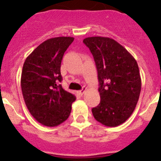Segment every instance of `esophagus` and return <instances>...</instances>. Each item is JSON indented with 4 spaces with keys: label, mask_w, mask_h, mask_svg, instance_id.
I'll return each instance as SVG.
<instances>
[{
    "label": "esophagus",
    "mask_w": 161,
    "mask_h": 161,
    "mask_svg": "<svg viewBox=\"0 0 161 161\" xmlns=\"http://www.w3.org/2000/svg\"><path fill=\"white\" fill-rule=\"evenodd\" d=\"M85 91H86V88H85V87H83V89H82L81 90H80L79 92H78V93H79V94H80V95H83L84 93H85Z\"/></svg>",
    "instance_id": "34e87169"
}]
</instances>
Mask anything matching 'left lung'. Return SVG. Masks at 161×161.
<instances>
[{"label": "left lung", "instance_id": "8db88e82", "mask_svg": "<svg viewBox=\"0 0 161 161\" xmlns=\"http://www.w3.org/2000/svg\"><path fill=\"white\" fill-rule=\"evenodd\" d=\"M94 58L101 102L93 117L106 126H117L130 118L139 100L141 77L135 58L112 38L89 37L83 40Z\"/></svg>", "mask_w": 161, "mask_h": 161}]
</instances>
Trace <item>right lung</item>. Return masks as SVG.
<instances>
[{
  "label": "right lung",
  "mask_w": 161,
  "mask_h": 161,
  "mask_svg": "<svg viewBox=\"0 0 161 161\" xmlns=\"http://www.w3.org/2000/svg\"><path fill=\"white\" fill-rule=\"evenodd\" d=\"M72 37L49 38L37 47L23 64L21 87L31 114L38 123L56 126L70 115L75 95L62 88L61 61Z\"/></svg>",
  "instance_id": "obj_1"
}]
</instances>
